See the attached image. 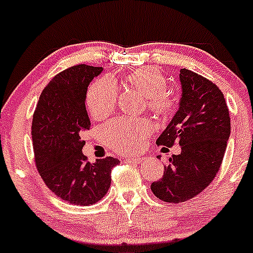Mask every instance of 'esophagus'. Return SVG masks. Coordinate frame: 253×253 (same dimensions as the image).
Here are the masks:
<instances>
[{
	"label": "esophagus",
	"mask_w": 253,
	"mask_h": 253,
	"mask_svg": "<svg viewBox=\"0 0 253 253\" xmlns=\"http://www.w3.org/2000/svg\"><path fill=\"white\" fill-rule=\"evenodd\" d=\"M124 162H126V163H135V164H140V163H142V158H140V157H129V158L124 159Z\"/></svg>",
	"instance_id": "1"
}]
</instances>
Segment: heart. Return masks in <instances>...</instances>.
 Instances as JSON below:
<instances>
[{"instance_id":"heart-1","label":"heart","mask_w":253,"mask_h":253,"mask_svg":"<svg viewBox=\"0 0 253 253\" xmlns=\"http://www.w3.org/2000/svg\"><path fill=\"white\" fill-rule=\"evenodd\" d=\"M123 82L136 89L146 97V106L159 118L168 119L176 112L177 102L167 93L168 81L154 67H140L124 75ZM117 89L112 81L101 78L89 86L86 93V107L95 119H105L115 111ZM152 131L147 119L119 118L105 126V140L110 147L122 154L136 153Z\"/></svg>"}]
</instances>
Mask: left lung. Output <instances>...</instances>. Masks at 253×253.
Wrapping results in <instances>:
<instances>
[{"mask_svg": "<svg viewBox=\"0 0 253 253\" xmlns=\"http://www.w3.org/2000/svg\"><path fill=\"white\" fill-rule=\"evenodd\" d=\"M180 108L157 140L162 151L181 146L164 167V175L151 184L153 194L165 203L193 199L218 172L230 135V117L223 93L208 78L181 69Z\"/></svg>", "mask_w": 253, "mask_h": 253, "instance_id": "left-lung-1", "label": "left lung"}]
</instances>
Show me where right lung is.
I'll return each instance as SVG.
<instances>
[{
    "label": "right lung",
    "instance_id": "1",
    "mask_svg": "<svg viewBox=\"0 0 253 253\" xmlns=\"http://www.w3.org/2000/svg\"><path fill=\"white\" fill-rule=\"evenodd\" d=\"M102 67L75 65L55 76L41 93L32 118L35 162L41 177L56 197L73 205H93L111 186L113 157L89 163L82 134L90 127L85 110L89 83Z\"/></svg>",
    "mask_w": 253,
    "mask_h": 253
}]
</instances>
